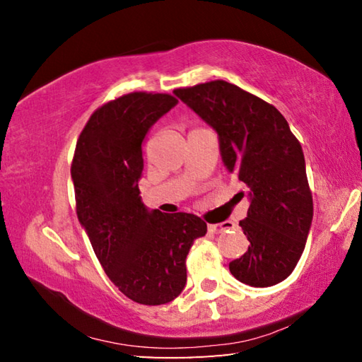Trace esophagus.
Instances as JSON below:
<instances>
[{
  "instance_id": "obj_1",
  "label": "esophagus",
  "mask_w": 362,
  "mask_h": 362,
  "mask_svg": "<svg viewBox=\"0 0 362 362\" xmlns=\"http://www.w3.org/2000/svg\"><path fill=\"white\" fill-rule=\"evenodd\" d=\"M231 228V222H222V223H211L207 225V231L209 233H222L225 230Z\"/></svg>"
}]
</instances>
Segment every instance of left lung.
<instances>
[{"instance_id": "8db88e82", "label": "left lung", "mask_w": 362, "mask_h": 362, "mask_svg": "<svg viewBox=\"0 0 362 362\" xmlns=\"http://www.w3.org/2000/svg\"><path fill=\"white\" fill-rule=\"evenodd\" d=\"M174 94L217 132L225 168L249 188L240 226L250 246L230 262L231 274L252 287L281 283L302 257L313 220L302 145L276 108L231 83L217 79Z\"/></svg>"}]
</instances>
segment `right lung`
I'll return each mask as SVG.
<instances>
[{
    "label": "right lung",
    "instance_id": "add662e5",
    "mask_svg": "<svg viewBox=\"0 0 362 362\" xmlns=\"http://www.w3.org/2000/svg\"><path fill=\"white\" fill-rule=\"evenodd\" d=\"M169 94L131 93L95 110L71 163L79 223L110 281L142 305H164L187 284V255L207 225L187 212L142 203V142L177 105Z\"/></svg>",
    "mask_w": 362,
    "mask_h": 362
}]
</instances>
